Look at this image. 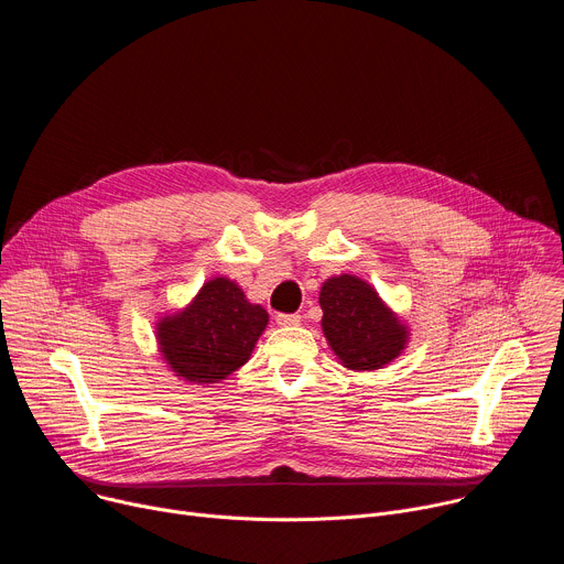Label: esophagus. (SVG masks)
I'll return each mask as SVG.
<instances>
[{
    "label": "esophagus",
    "instance_id": "34e87169",
    "mask_svg": "<svg viewBox=\"0 0 564 564\" xmlns=\"http://www.w3.org/2000/svg\"><path fill=\"white\" fill-rule=\"evenodd\" d=\"M299 321H301L299 314H283V312L276 314V324L283 326V328H288V326H299Z\"/></svg>",
    "mask_w": 564,
    "mask_h": 564
}]
</instances>
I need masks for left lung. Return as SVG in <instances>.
Masks as SVG:
<instances>
[{"label": "left lung", "mask_w": 564, "mask_h": 564, "mask_svg": "<svg viewBox=\"0 0 564 564\" xmlns=\"http://www.w3.org/2000/svg\"><path fill=\"white\" fill-rule=\"evenodd\" d=\"M321 328L328 346L350 370H377L401 355L409 328L359 276L341 274L321 285Z\"/></svg>", "instance_id": "8db88e82"}]
</instances>
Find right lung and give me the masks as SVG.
Wrapping results in <instances>:
<instances>
[{
	"mask_svg": "<svg viewBox=\"0 0 564 564\" xmlns=\"http://www.w3.org/2000/svg\"><path fill=\"white\" fill-rule=\"evenodd\" d=\"M268 321V312L250 303L238 283L214 276L187 307L160 316L155 341L176 377L218 383L250 359Z\"/></svg>",
	"mask_w": 564,
	"mask_h": 564,
	"instance_id": "right-lung-1",
	"label": "right lung"
}]
</instances>
